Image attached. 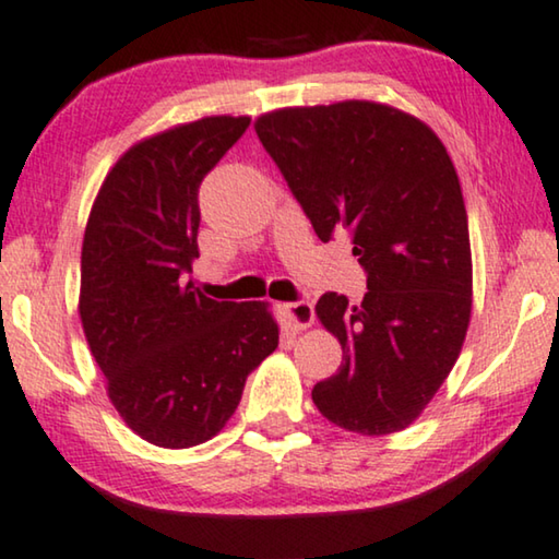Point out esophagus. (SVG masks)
I'll return each instance as SVG.
<instances>
[{"label":"esophagus","instance_id":"obj_1","mask_svg":"<svg viewBox=\"0 0 559 559\" xmlns=\"http://www.w3.org/2000/svg\"><path fill=\"white\" fill-rule=\"evenodd\" d=\"M283 317H286L288 326L294 329V332H301V329H309L313 324L317 313H313L311 301H294L283 306Z\"/></svg>","mask_w":559,"mask_h":559}]
</instances>
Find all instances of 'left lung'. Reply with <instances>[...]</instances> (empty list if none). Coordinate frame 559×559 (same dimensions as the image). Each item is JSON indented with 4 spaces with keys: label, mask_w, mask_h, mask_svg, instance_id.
Segmentation results:
<instances>
[{
    "label": "left lung",
    "mask_w": 559,
    "mask_h": 559,
    "mask_svg": "<svg viewBox=\"0 0 559 559\" xmlns=\"http://www.w3.org/2000/svg\"><path fill=\"white\" fill-rule=\"evenodd\" d=\"M255 133L319 240L347 230L367 273L361 304L324 294L342 344L313 405L352 433H397L445 382L471 319L468 217L451 156L426 123L372 100L281 108Z\"/></svg>",
    "instance_id": "obj_1"
}]
</instances>
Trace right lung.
Returning <instances> with one entry per match:
<instances>
[{"label":"right lung","mask_w":559,"mask_h":559,"mask_svg":"<svg viewBox=\"0 0 559 559\" xmlns=\"http://www.w3.org/2000/svg\"><path fill=\"white\" fill-rule=\"evenodd\" d=\"M248 126L207 116L139 141L85 225V340L126 426L162 448L217 436L248 374L278 347L269 306L215 301L187 281L200 258V185Z\"/></svg>","instance_id":"obj_1"}]
</instances>
